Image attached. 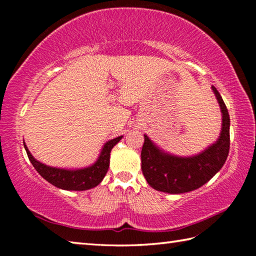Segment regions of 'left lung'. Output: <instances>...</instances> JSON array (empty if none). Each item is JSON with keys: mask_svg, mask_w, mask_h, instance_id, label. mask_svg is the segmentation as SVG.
Wrapping results in <instances>:
<instances>
[{"mask_svg": "<svg viewBox=\"0 0 256 256\" xmlns=\"http://www.w3.org/2000/svg\"><path fill=\"white\" fill-rule=\"evenodd\" d=\"M212 90L222 110V126L218 140L204 151L192 157H177L158 148L144 134L141 168L146 182L152 188L170 194L190 192L209 182L226 162L230 144V118L218 90L214 86Z\"/></svg>", "mask_w": 256, "mask_h": 256, "instance_id": "1", "label": "left lung"}]
</instances>
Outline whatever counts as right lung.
<instances>
[{"label": "right lung", "instance_id": "obj_1", "mask_svg": "<svg viewBox=\"0 0 256 256\" xmlns=\"http://www.w3.org/2000/svg\"><path fill=\"white\" fill-rule=\"evenodd\" d=\"M122 138L123 136H120L107 141L102 146L97 162L92 164V166L81 168V170H64V168L47 166V164H42L32 157L24 142V146L34 170L48 183L56 186V188L66 190H86L102 183L108 170V167H110V151Z\"/></svg>", "mask_w": 256, "mask_h": 256}]
</instances>
